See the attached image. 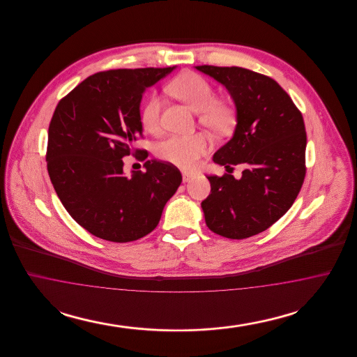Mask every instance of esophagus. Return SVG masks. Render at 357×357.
Instances as JSON below:
<instances>
[{
  "label": "esophagus",
  "instance_id": "obj_1",
  "mask_svg": "<svg viewBox=\"0 0 357 357\" xmlns=\"http://www.w3.org/2000/svg\"><path fill=\"white\" fill-rule=\"evenodd\" d=\"M194 176H195V174H192V172H187V171H185V172L182 174L183 182H190V181H191Z\"/></svg>",
  "mask_w": 357,
  "mask_h": 357
}]
</instances>
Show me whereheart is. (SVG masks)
I'll list each match as a JSON object with an SVG mask.
<instances>
[{
    "label": "heart",
    "mask_w": 357,
    "mask_h": 357,
    "mask_svg": "<svg viewBox=\"0 0 357 357\" xmlns=\"http://www.w3.org/2000/svg\"><path fill=\"white\" fill-rule=\"evenodd\" d=\"M172 93L186 102L194 111L201 112L199 121L215 132H227L236 123V111L231 104L217 100L214 86L198 73L187 72L170 84ZM160 98L151 95L143 104L140 121L146 131L156 132L160 126ZM208 142L204 135H172L159 142L156 155L165 162L181 169L197 167L199 158L207 151Z\"/></svg>",
    "instance_id": "b5f03b06"
}]
</instances>
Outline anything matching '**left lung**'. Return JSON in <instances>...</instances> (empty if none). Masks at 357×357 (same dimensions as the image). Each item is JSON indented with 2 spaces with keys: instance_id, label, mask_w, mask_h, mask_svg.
<instances>
[{
  "instance_id": "1",
  "label": "left lung",
  "mask_w": 357,
  "mask_h": 357,
  "mask_svg": "<svg viewBox=\"0 0 357 357\" xmlns=\"http://www.w3.org/2000/svg\"><path fill=\"white\" fill-rule=\"evenodd\" d=\"M195 68L225 85L237 108L234 135L213 160L226 169L246 166L239 179L207 176L211 191L201 204L204 221L222 237H252L288 211L304 183L303 115L272 77L239 67Z\"/></svg>"
}]
</instances>
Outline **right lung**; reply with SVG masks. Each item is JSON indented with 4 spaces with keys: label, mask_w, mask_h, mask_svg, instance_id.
<instances>
[{
    "label": "right lung",
    "mask_w": 357,
    "mask_h": 357,
    "mask_svg": "<svg viewBox=\"0 0 357 357\" xmlns=\"http://www.w3.org/2000/svg\"><path fill=\"white\" fill-rule=\"evenodd\" d=\"M174 68L95 73L54 109L47 149L52 185L69 215L95 237L123 243L147 236L181 186V171L156 160L144 163L146 172L123 174V158L142 151L132 147L143 131L142 96Z\"/></svg>",
    "instance_id": "obj_1"
}]
</instances>
